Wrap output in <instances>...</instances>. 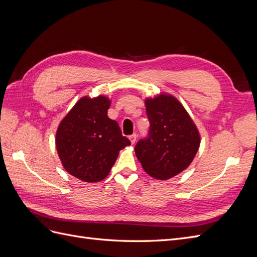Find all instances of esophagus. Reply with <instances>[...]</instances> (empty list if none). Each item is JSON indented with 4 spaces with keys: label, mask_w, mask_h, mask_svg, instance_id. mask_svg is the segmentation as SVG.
Wrapping results in <instances>:
<instances>
[{
    "label": "esophagus",
    "mask_w": 257,
    "mask_h": 257,
    "mask_svg": "<svg viewBox=\"0 0 257 257\" xmlns=\"http://www.w3.org/2000/svg\"><path fill=\"white\" fill-rule=\"evenodd\" d=\"M130 141H131V143H132V145H134L135 143H136V138H137V135L134 133V134H132L130 137Z\"/></svg>",
    "instance_id": "34e87169"
}]
</instances>
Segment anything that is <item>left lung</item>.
I'll return each mask as SVG.
<instances>
[{
	"label": "left lung",
	"instance_id": "obj_1",
	"mask_svg": "<svg viewBox=\"0 0 257 257\" xmlns=\"http://www.w3.org/2000/svg\"><path fill=\"white\" fill-rule=\"evenodd\" d=\"M146 111L150 127L135 146L136 157L147 174L167 180L192 163L200 144L198 131L183 106L170 95L147 99Z\"/></svg>",
	"mask_w": 257,
	"mask_h": 257
}]
</instances>
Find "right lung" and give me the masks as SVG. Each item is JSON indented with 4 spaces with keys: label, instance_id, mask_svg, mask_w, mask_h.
I'll return each instance as SVG.
<instances>
[{
    "label": "right lung",
    "instance_id": "add662e5",
    "mask_svg": "<svg viewBox=\"0 0 257 257\" xmlns=\"http://www.w3.org/2000/svg\"><path fill=\"white\" fill-rule=\"evenodd\" d=\"M110 100L82 97L62 120L56 145L67 173L85 182L105 179L119 151L131 145L119 124L108 118Z\"/></svg>",
    "mask_w": 257,
    "mask_h": 257
}]
</instances>
